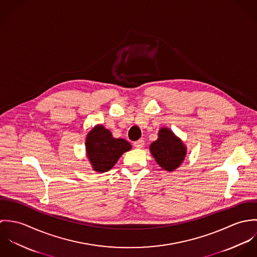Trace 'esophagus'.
<instances>
[{
	"instance_id": "34e87169",
	"label": "esophagus",
	"mask_w": 257,
	"mask_h": 257,
	"mask_svg": "<svg viewBox=\"0 0 257 257\" xmlns=\"http://www.w3.org/2000/svg\"><path fill=\"white\" fill-rule=\"evenodd\" d=\"M134 145H135V147H137V148H143L144 146H145V141L144 140H139Z\"/></svg>"
}]
</instances>
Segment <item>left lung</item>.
<instances>
[{"label": "left lung", "instance_id": "8db88e82", "mask_svg": "<svg viewBox=\"0 0 257 257\" xmlns=\"http://www.w3.org/2000/svg\"><path fill=\"white\" fill-rule=\"evenodd\" d=\"M149 150L156 163L168 172L180 167L187 154L182 140L168 127L158 131V139L149 146Z\"/></svg>", "mask_w": 257, "mask_h": 257}]
</instances>
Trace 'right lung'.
I'll use <instances>...</instances> for the list:
<instances>
[{"instance_id":"right-lung-1","label":"right lung","mask_w":257,"mask_h":257,"mask_svg":"<svg viewBox=\"0 0 257 257\" xmlns=\"http://www.w3.org/2000/svg\"><path fill=\"white\" fill-rule=\"evenodd\" d=\"M85 147L88 160L93 170L98 173L109 171L124 152L132 149L128 142L114 139L103 124H97L89 132Z\"/></svg>"}]
</instances>
